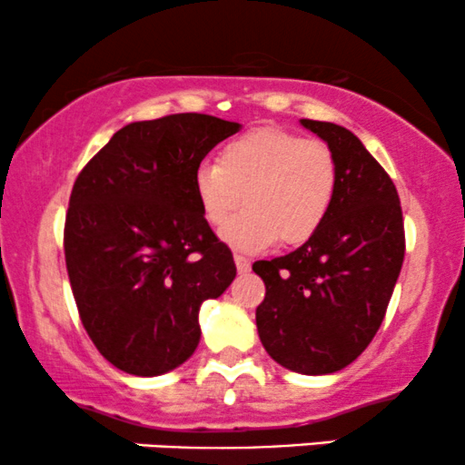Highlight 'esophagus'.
<instances>
[{
	"mask_svg": "<svg viewBox=\"0 0 465 465\" xmlns=\"http://www.w3.org/2000/svg\"><path fill=\"white\" fill-rule=\"evenodd\" d=\"M233 262H236L238 273H247V271L251 269V260L244 258V255H240V253L233 255Z\"/></svg>",
	"mask_w": 465,
	"mask_h": 465,
	"instance_id": "34e87169",
	"label": "esophagus"
}]
</instances>
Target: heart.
I'll use <instances>...</instances> for the list:
<instances>
[{
    "label": "heart",
    "instance_id": "heart-1",
    "mask_svg": "<svg viewBox=\"0 0 465 465\" xmlns=\"http://www.w3.org/2000/svg\"><path fill=\"white\" fill-rule=\"evenodd\" d=\"M339 192V163L332 148L282 129L244 133L223 146L218 163L194 173L201 214L221 227L244 198L248 210L229 220L221 238L233 249L262 251L311 240L332 210Z\"/></svg>",
    "mask_w": 465,
    "mask_h": 465
}]
</instances>
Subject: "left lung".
Instances as JSON below:
<instances>
[{"mask_svg":"<svg viewBox=\"0 0 465 465\" xmlns=\"http://www.w3.org/2000/svg\"><path fill=\"white\" fill-rule=\"evenodd\" d=\"M302 126L332 148L339 192L311 240L253 264L266 286L255 323L271 359L322 376L359 359L381 328L402 269L404 223L396 185L354 133L332 122Z\"/></svg>","mask_w":465,"mask_h":465,"instance_id":"obj_1","label":"left lung"}]
</instances>
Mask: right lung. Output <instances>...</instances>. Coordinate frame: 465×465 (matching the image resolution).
Here are the masks:
<instances>
[{
  "mask_svg": "<svg viewBox=\"0 0 465 465\" xmlns=\"http://www.w3.org/2000/svg\"><path fill=\"white\" fill-rule=\"evenodd\" d=\"M240 131L214 115L133 122L83 168L69 196L65 264L80 322L111 365L159 376L194 354L199 311L236 277L194 196V173Z\"/></svg>",
  "mask_w": 465,
  "mask_h": 465,
  "instance_id": "add662e5",
  "label": "right lung"
}]
</instances>
